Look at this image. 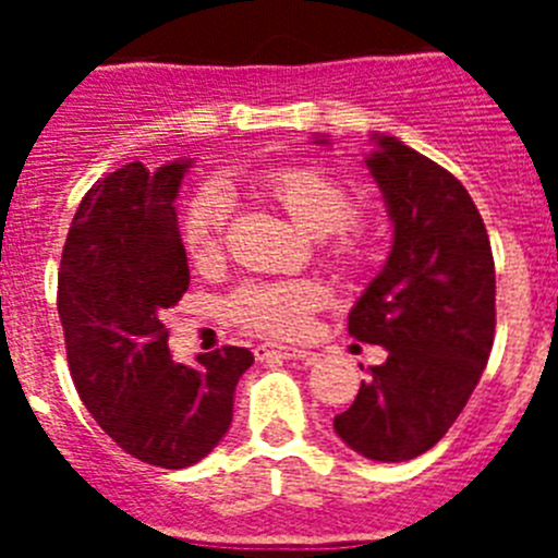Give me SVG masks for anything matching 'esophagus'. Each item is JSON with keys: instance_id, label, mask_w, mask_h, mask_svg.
Masks as SVG:
<instances>
[{"instance_id": "obj_1", "label": "esophagus", "mask_w": 558, "mask_h": 558, "mask_svg": "<svg viewBox=\"0 0 558 558\" xmlns=\"http://www.w3.org/2000/svg\"><path fill=\"white\" fill-rule=\"evenodd\" d=\"M254 357L259 360V363H268V360H302V357H310V352H304V349H295V347H282V343H259V347L254 349Z\"/></svg>"}]
</instances>
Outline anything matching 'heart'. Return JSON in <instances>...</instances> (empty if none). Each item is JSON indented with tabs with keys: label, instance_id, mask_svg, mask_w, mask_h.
Here are the masks:
<instances>
[{
	"label": "heart",
	"instance_id": "1",
	"mask_svg": "<svg viewBox=\"0 0 558 558\" xmlns=\"http://www.w3.org/2000/svg\"><path fill=\"white\" fill-rule=\"evenodd\" d=\"M254 190L282 206L304 234L332 236L329 256L343 268H357L363 259V243L349 236V226L357 218L352 192L315 167H274L259 172ZM229 198L223 186L209 184L195 192L181 220V243L192 263H211L223 243ZM324 290L315 282H254L236 290L229 313L240 327L270 338H299L310 329L313 313L322 307Z\"/></svg>",
	"mask_w": 558,
	"mask_h": 558
}]
</instances>
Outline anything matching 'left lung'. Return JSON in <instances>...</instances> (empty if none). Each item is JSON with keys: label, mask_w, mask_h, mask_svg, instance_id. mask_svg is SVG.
Instances as JSON below:
<instances>
[{"label": "left lung", "mask_w": 558, "mask_h": 558, "mask_svg": "<svg viewBox=\"0 0 558 558\" xmlns=\"http://www.w3.org/2000/svg\"><path fill=\"white\" fill-rule=\"evenodd\" d=\"M318 145H332L315 136ZM366 167L393 243L349 310V335L388 352L335 433L363 458L411 461L445 436L495 340V259L481 211L456 175L397 136L372 133ZM363 368V366H360Z\"/></svg>", "instance_id": "8db88e82"}]
</instances>
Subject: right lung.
I'll list each match as a JSON object with an SVG mask.
<instances>
[{"instance_id": "add662e5", "label": "right lung", "mask_w": 558, "mask_h": 558, "mask_svg": "<svg viewBox=\"0 0 558 558\" xmlns=\"http://www.w3.org/2000/svg\"><path fill=\"white\" fill-rule=\"evenodd\" d=\"M192 159L122 165L81 201L58 274L66 357L83 405L140 461L184 470L220 445L236 379L254 363L243 347L175 363L165 315L190 288L181 243V181Z\"/></svg>"}]
</instances>
